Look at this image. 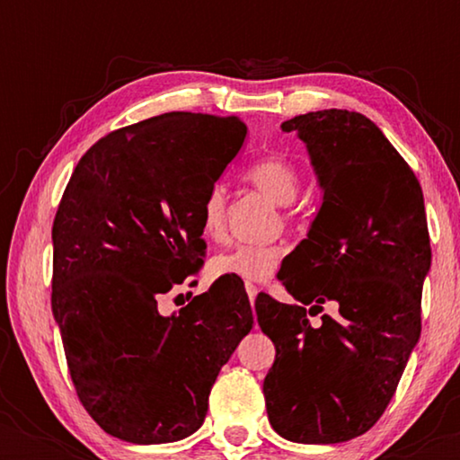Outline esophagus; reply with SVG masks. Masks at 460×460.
Here are the masks:
<instances>
[{
	"label": "esophagus",
	"mask_w": 460,
	"mask_h": 460,
	"mask_svg": "<svg viewBox=\"0 0 460 460\" xmlns=\"http://www.w3.org/2000/svg\"><path fill=\"white\" fill-rule=\"evenodd\" d=\"M244 288H247L249 301H251V305H253V301H255V297H257V293H260V291H257V287H255V285H247V287H244Z\"/></svg>",
	"instance_id": "esophagus-1"
}]
</instances>
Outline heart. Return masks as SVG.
Masks as SVG:
<instances>
[{"mask_svg":"<svg viewBox=\"0 0 460 460\" xmlns=\"http://www.w3.org/2000/svg\"><path fill=\"white\" fill-rule=\"evenodd\" d=\"M244 180L266 194L276 205H288L301 186L299 169L280 155H268L244 169ZM200 234L207 241H222L226 236V190L213 186L200 205ZM282 257L280 244H236L217 253L209 261L213 279H238L263 282L276 272Z\"/></svg>","mask_w":460,"mask_h":460,"instance_id":"1","label":"heart"}]
</instances>
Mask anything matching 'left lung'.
Returning a JSON list of instances; mask_svg holds the SVG:
<instances>
[{
	"instance_id": "1",
	"label": "left lung",
	"mask_w": 460,
	"mask_h": 460,
	"mask_svg": "<svg viewBox=\"0 0 460 460\" xmlns=\"http://www.w3.org/2000/svg\"><path fill=\"white\" fill-rule=\"evenodd\" d=\"M324 190L312 228L279 279L299 304L261 293L257 323L276 345L263 381L270 423L301 444L362 436L385 412L420 335L431 266L423 190L383 131L360 112L288 119ZM326 300L340 310L312 327Z\"/></svg>"
}]
</instances>
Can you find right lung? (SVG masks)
I'll use <instances>...</instances> for the list:
<instances>
[{"label":"right lung","instance_id":"obj_1","mask_svg":"<svg viewBox=\"0 0 460 460\" xmlns=\"http://www.w3.org/2000/svg\"><path fill=\"white\" fill-rule=\"evenodd\" d=\"M244 136L238 117L165 112L100 137L62 194L52 312L79 402L125 442L197 431L219 368L253 326L247 293L217 280L178 316L156 310L203 268L200 205Z\"/></svg>","mask_w":460,"mask_h":460}]
</instances>
